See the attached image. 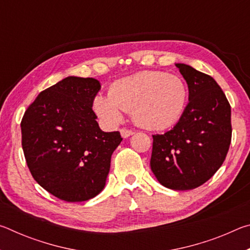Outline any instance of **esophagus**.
Returning <instances> with one entry per match:
<instances>
[{
  "instance_id": "34e87169",
  "label": "esophagus",
  "mask_w": 250,
  "mask_h": 250,
  "mask_svg": "<svg viewBox=\"0 0 250 250\" xmlns=\"http://www.w3.org/2000/svg\"><path fill=\"white\" fill-rule=\"evenodd\" d=\"M120 133H121V137L122 138H128V137H130V135L133 134V131L124 128V129L120 130Z\"/></svg>"
}]
</instances>
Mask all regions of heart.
<instances>
[{
    "instance_id": "obj_1",
    "label": "heart",
    "mask_w": 250,
    "mask_h": 250,
    "mask_svg": "<svg viewBox=\"0 0 250 250\" xmlns=\"http://www.w3.org/2000/svg\"><path fill=\"white\" fill-rule=\"evenodd\" d=\"M188 87L179 76L164 71L143 70L116 80L109 95H97L94 111L109 125L122 120L124 111H132L143 128L163 130L181 119L188 103Z\"/></svg>"
}]
</instances>
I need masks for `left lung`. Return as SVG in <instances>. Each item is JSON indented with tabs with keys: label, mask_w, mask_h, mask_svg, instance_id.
<instances>
[{
	"label": "left lung",
	"mask_w": 250,
	"mask_h": 250,
	"mask_svg": "<svg viewBox=\"0 0 250 250\" xmlns=\"http://www.w3.org/2000/svg\"><path fill=\"white\" fill-rule=\"evenodd\" d=\"M188 86V104L177 124L153 134L150 166L163 186L175 191L196 188L226 159L231 141L230 104L213 77L175 64Z\"/></svg>",
	"instance_id": "8db88e82"
}]
</instances>
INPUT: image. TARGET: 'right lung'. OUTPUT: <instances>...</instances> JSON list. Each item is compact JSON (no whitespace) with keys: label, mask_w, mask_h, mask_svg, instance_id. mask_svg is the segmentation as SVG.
<instances>
[{"label":"right lung","mask_w":250,"mask_h":250,"mask_svg":"<svg viewBox=\"0 0 250 250\" xmlns=\"http://www.w3.org/2000/svg\"><path fill=\"white\" fill-rule=\"evenodd\" d=\"M95 78L67 77L37 96L25 111L22 147L37 183L59 200L83 202L103 191L119 131L104 132L92 101Z\"/></svg>","instance_id":"add662e5"}]
</instances>
